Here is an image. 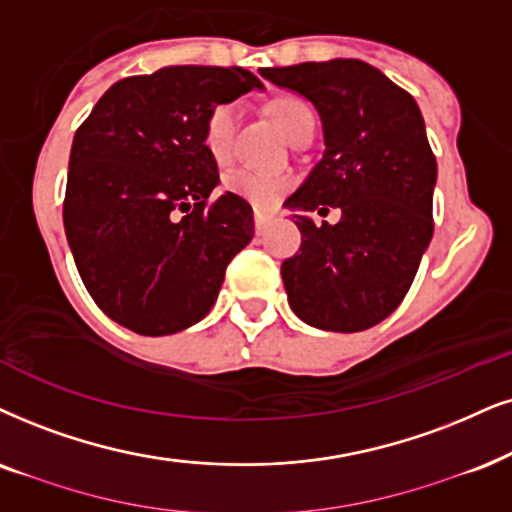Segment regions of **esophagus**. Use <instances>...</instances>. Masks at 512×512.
<instances>
[{"instance_id": "1", "label": "esophagus", "mask_w": 512, "mask_h": 512, "mask_svg": "<svg viewBox=\"0 0 512 512\" xmlns=\"http://www.w3.org/2000/svg\"><path fill=\"white\" fill-rule=\"evenodd\" d=\"M267 224H269V217L264 215V212H255V231H257V234H264V231H267Z\"/></svg>"}]
</instances>
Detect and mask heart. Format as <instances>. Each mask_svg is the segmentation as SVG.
Returning <instances> with one entry per match:
<instances>
[{"instance_id": "obj_1", "label": "heart", "mask_w": 512, "mask_h": 512, "mask_svg": "<svg viewBox=\"0 0 512 512\" xmlns=\"http://www.w3.org/2000/svg\"><path fill=\"white\" fill-rule=\"evenodd\" d=\"M271 113L283 129V134L293 141L304 127L314 125V113L309 111L307 103L297 99H278L271 106ZM238 120H241V106L238 101L217 103L208 113L203 125V146L217 165H226L234 158ZM226 191L234 196L248 200L255 208H271L278 198L293 186L288 174L278 172H255V170H236L224 177Z\"/></svg>"}]
</instances>
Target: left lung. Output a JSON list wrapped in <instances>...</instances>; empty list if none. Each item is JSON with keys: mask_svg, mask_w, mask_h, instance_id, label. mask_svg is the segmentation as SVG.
Wrapping results in <instances>:
<instances>
[{"mask_svg": "<svg viewBox=\"0 0 512 512\" xmlns=\"http://www.w3.org/2000/svg\"><path fill=\"white\" fill-rule=\"evenodd\" d=\"M314 103L326 151L286 200L293 210L340 208L338 224L293 215L297 255L281 264L293 312L321 331L357 333L387 319L409 293L428 248L435 153L413 96L357 58L264 68Z\"/></svg>", "mask_w": 512, "mask_h": 512, "instance_id": "8db88e82", "label": "left lung"}]
</instances>
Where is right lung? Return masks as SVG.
<instances>
[{
  "mask_svg": "<svg viewBox=\"0 0 512 512\" xmlns=\"http://www.w3.org/2000/svg\"><path fill=\"white\" fill-rule=\"evenodd\" d=\"M262 82L241 68L167 66L115 82L77 127L63 226L84 288L139 335H170L210 312L229 262L252 241V208L212 200L205 118Z\"/></svg>",
  "mask_w": 512,
  "mask_h": 512,
  "instance_id": "right-lung-1",
  "label": "right lung"
}]
</instances>
